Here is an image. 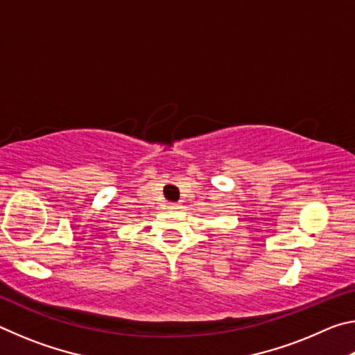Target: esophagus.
<instances>
[{"label":"esophagus","instance_id":"esophagus-1","mask_svg":"<svg viewBox=\"0 0 355 355\" xmlns=\"http://www.w3.org/2000/svg\"><path fill=\"white\" fill-rule=\"evenodd\" d=\"M182 208V205H180L178 202H171V203H167V209H180Z\"/></svg>","mask_w":355,"mask_h":355}]
</instances>
